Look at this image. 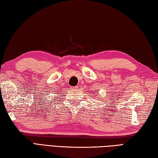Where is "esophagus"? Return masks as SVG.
<instances>
[{
	"label": "esophagus",
	"instance_id": "1",
	"mask_svg": "<svg viewBox=\"0 0 158 158\" xmlns=\"http://www.w3.org/2000/svg\"><path fill=\"white\" fill-rule=\"evenodd\" d=\"M79 88V85H76V86H75V87H74V89H77Z\"/></svg>",
	"mask_w": 158,
	"mask_h": 158
}]
</instances>
